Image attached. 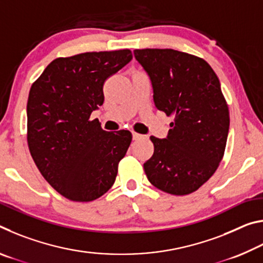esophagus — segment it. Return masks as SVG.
<instances>
[{
  "mask_svg": "<svg viewBox=\"0 0 263 263\" xmlns=\"http://www.w3.org/2000/svg\"><path fill=\"white\" fill-rule=\"evenodd\" d=\"M132 137H133V140H139V139H141L142 137V135H140V133H137V132H133L132 133Z\"/></svg>",
  "mask_w": 263,
  "mask_h": 263,
  "instance_id": "obj_1",
  "label": "esophagus"
}]
</instances>
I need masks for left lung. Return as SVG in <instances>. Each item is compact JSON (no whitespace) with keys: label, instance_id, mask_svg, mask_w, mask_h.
<instances>
[{"label":"left lung","instance_id":"8db88e82","mask_svg":"<svg viewBox=\"0 0 263 263\" xmlns=\"http://www.w3.org/2000/svg\"><path fill=\"white\" fill-rule=\"evenodd\" d=\"M148 73L157 109L174 118L166 139L151 137L148 181L164 193H194L215 174L224 157L230 112L215 70L202 58L172 48L135 50Z\"/></svg>","mask_w":263,"mask_h":263}]
</instances>
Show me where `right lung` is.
I'll return each instance as SVG.
<instances>
[{
    "mask_svg": "<svg viewBox=\"0 0 263 263\" xmlns=\"http://www.w3.org/2000/svg\"><path fill=\"white\" fill-rule=\"evenodd\" d=\"M131 59L128 48L57 58L31 86V157L52 188L70 201L91 202L115 183L132 133L104 131L90 115L103 104L106 79Z\"/></svg>",
    "mask_w": 263,
    "mask_h": 263,
    "instance_id": "1",
    "label": "right lung"
}]
</instances>
